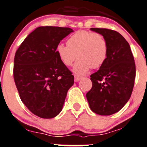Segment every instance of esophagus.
<instances>
[{
  "instance_id": "1",
  "label": "esophagus",
  "mask_w": 147,
  "mask_h": 147,
  "mask_svg": "<svg viewBox=\"0 0 147 147\" xmlns=\"http://www.w3.org/2000/svg\"><path fill=\"white\" fill-rule=\"evenodd\" d=\"M81 79H82V77L79 76V75H75V82H78V81L80 80Z\"/></svg>"
}]
</instances>
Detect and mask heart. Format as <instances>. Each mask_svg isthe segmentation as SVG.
<instances>
[{"instance_id": "1", "label": "heart", "mask_w": 147, "mask_h": 147, "mask_svg": "<svg viewBox=\"0 0 147 147\" xmlns=\"http://www.w3.org/2000/svg\"><path fill=\"white\" fill-rule=\"evenodd\" d=\"M55 52L66 66H71L78 57L73 71L77 75H83L92 67L99 68L105 63L108 55V45L101 34L81 30L68 37L67 45H57Z\"/></svg>"}]
</instances>
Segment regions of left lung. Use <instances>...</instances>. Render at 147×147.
I'll list each match as a JSON object with an SVG mask.
<instances>
[{
	"mask_svg": "<svg viewBox=\"0 0 147 147\" xmlns=\"http://www.w3.org/2000/svg\"><path fill=\"white\" fill-rule=\"evenodd\" d=\"M101 34L108 45L106 61L90 75L91 90L86 94L92 112L111 115L119 112L131 97L136 76V67L131 48L125 38L115 30L92 28Z\"/></svg>",
	"mask_w": 147,
	"mask_h": 147,
	"instance_id": "1",
	"label": "left lung"
}]
</instances>
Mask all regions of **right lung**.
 I'll return each mask as SVG.
<instances>
[{"instance_id":"1","label":"right lung","mask_w":147,"mask_h":147,"mask_svg":"<svg viewBox=\"0 0 147 147\" xmlns=\"http://www.w3.org/2000/svg\"><path fill=\"white\" fill-rule=\"evenodd\" d=\"M72 32L69 28L38 27L28 35L15 55L13 78L20 100L39 117L57 116L74 84L72 72L55 52L60 41Z\"/></svg>"}]
</instances>
